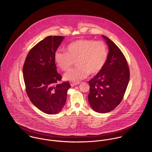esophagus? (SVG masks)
<instances>
[{"label":"esophagus","instance_id":"obj_1","mask_svg":"<svg viewBox=\"0 0 152 152\" xmlns=\"http://www.w3.org/2000/svg\"><path fill=\"white\" fill-rule=\"evenodd\" d=\"M69 83H70V85H71V86H75V85H78V84L80 83L79 82H74V81H71Z\"/></svg>","mask_w":152,"mask_h":152}]
</instances>
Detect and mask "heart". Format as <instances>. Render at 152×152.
<instances>
[{"label": "heart", "instance_id": "heart-1", "mask_svg": "<svg viewBox=\"0 0 152 152\" xmlns=\"http://www.w3.org/2000/svg\"><path fill=\"white\" fill-rule=\"evenodd\" d=\"M109 55V49L103 41L93 39H79L70 43L67 52L58 50L55 60L58 67L66 71L76 60L77 67L69 69L64 74L66 80L78 81L99 72L104 66Z\"/></svg>", "mask_w": 152, "mask_h": 152}]
</instances>
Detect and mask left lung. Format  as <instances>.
Masks as SVG:
<instances>
[{
  "label": "left lung",
  "instance_id": "left-lung-1",
  "mask_svg": "<svg viewBox=\"0 0 152 152\" xmlns=\"http://www.w3.org/2000/svg\"><path fill=\"white\" fill-rule=\"evenodd\" d=\"M102 36L109 46V55L103 68L89 81L88 101L94 110L106 113L113 110L122 101L130 74L121 50L109 38Z\"/></svg>",
  "mask_w": 152,
  "mask_h": 152
}]
</instances>
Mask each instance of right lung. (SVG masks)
<instances>
[{
	"label": "right lung",
	"mask_w": 152,
	"mask_h": 152,
	"mask_svg": "<svg viewBox=\"0 0 152 152\" xmlns=\"http://www.w3.org/2000/svg\"><path fill=\"white\" fill-rule=\"evenodd\" d=\"M63 36H49L29 52L23 72L26 90L31 102L46 114L61 110L71 87L68 81L59 83L62 77L57 72L55 53Z\"/></svg>",
	"instance_id": "obj_1"
}]
</instances>
